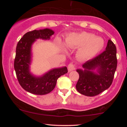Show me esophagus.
I'll return each mask as SVG.
<instances>
[{
    "label": "esophagus",
    "mask_w": 127,
    "mask_h": 127,
    "mask_svg": "<svg viewBox=\"0 0 127 127\" xmlns=\"http://www.w3.org/2000/svg\"><path fill=\"white\" fill-rule=\"evenodd\" d=\"M75 69V67L74 64H73L72 63H70L68 65V70L69 72H71V71Z\"/></svg>",
    "instance_id": "obj_1"
}]
</instances>
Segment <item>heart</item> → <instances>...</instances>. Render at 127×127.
Returning a JSON list of instances; mask_svg holds the SVG:
<instances>
[{"mask_svg": "<svg viewBox=\"0 0 127 127\" xmlns=\"http://www.w3.org/2000/svg\"><path fill=\"white\" fill-rule=\"evenodd\" d=\"M104 45L103 39L88 32L72 33L65 38V46L68 49L79 48L77 52L79 59L88 60L101 51ZM64 50V48H63Z\"/></svg>", "mask_w": 127, "mask_h": 127, "instance_id": "obj_1", "label": "heart"}]
</instances>
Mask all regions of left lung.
<instances>
[{
    "label": "left lung",
    "mask_w": 127,
    "mask_h": 127,
    "mask_svg": "<svg viewBox=\"0 0 127 127\" xmlns=\"http://www.w3.org/2000/svg\"><path fill=\"white\" fill-rule=\"evenodd\" d=\"M76 72L79 78L76 85L77 91L89 97L98 95L111 85L117 67L116 48L109 40L106 50L82 64Z\"/></svg>",
    "instance_id": "8db88e82"
}]
</instances>
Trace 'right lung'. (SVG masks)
<instances>
[{"label":"right lung","instance_id":"add662e5","mask_svg":"<svg viewBox=\"0 0 127 127\" xmlns=\"http://www.w3.org/2000/svg\"><path fill=\"white\" fill-rule=\"evenodd\" d=\"M54 34V32L49 29L34 30L26 33L17 43L14 60L16 75L22 88L32 94H48L54 89L58 78L68 72L65 66L52 68L39 76L30 72L32 45L37 39L49 40Z\"/></svg>","mask_w":127,"mask_h":127}]
</instances>
